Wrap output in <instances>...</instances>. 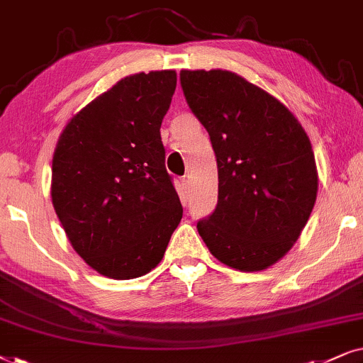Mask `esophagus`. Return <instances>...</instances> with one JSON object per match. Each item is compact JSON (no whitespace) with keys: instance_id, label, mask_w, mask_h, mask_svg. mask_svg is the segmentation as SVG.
<instances>
[{"instance_id":"obj_1","label":"esophagus","mask_w":363,"mask_h":363,"mask_svg":"<svg viewBox=\"0 0 363 363\" xmlns=\"http://www.w3.org/2000/svg\"><path fill=\"white\" fill-rule=\"evenodd\" d=\"M179 189H181V192H187V189H189V179L182 177L181 181H179Z\"/></svg>"}]
</instances>
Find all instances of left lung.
Instances as JSON below:
<instances>
[{
	"label": "left lung",
	"instance_id": "8db88e82",
	"mask_svg": "<svg viewBox=\"0 0 363 363\" xmlns=\"http://www.w3.org/2000/svg\"><path fill=\"white\" fill-rule=\"evenodd\" d=\"M181 86L219 174L217 206L197 230L222 264L267 269L296 244L315 204L311 139L286 106L235 72L184 69Z\"/></svg>",
	"mask_w": 363,
	"mask_h": 363
}]
</instances>
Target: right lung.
<instances>
[{"mask_svg":"<svg viewBox=\"0 0 363 363\" xmlns=\"http://www.w3.org/2000/svg\"><path fill=\"white\" fill-rule=\"evenodd\" d=\"M176 71L124 77L72 118L52 156V206L77 254L109 279L161 262L182 219L161 124Z\"/></svg>","mask_w":363,"mask_h":363,"instance_id":"right-lung-1","label":"right lung"}]
</instances>
